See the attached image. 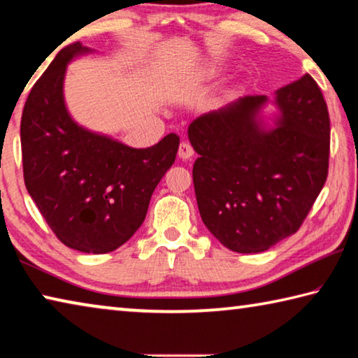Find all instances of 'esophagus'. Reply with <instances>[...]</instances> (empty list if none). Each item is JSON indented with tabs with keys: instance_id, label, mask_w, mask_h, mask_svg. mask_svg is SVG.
<instances>
[{
	"instance_id": "esophagus-1",
	"label": "esophagus",
	"mask_w": 358,
	"mask_h": 358,
	"mask_svg": "<svg viewBox=\"0 0 358 358\" xmlns=\"http://www.w3.org/2000/svg\"><path fill=\"white\" fill-rule=\"evenodd\" d=\"M179 157L182 158V160H190V158L193 157V154H195V150H193L192 145L189 143H185V141H182L179 145Z\"/></svg>"
}]
</instances>
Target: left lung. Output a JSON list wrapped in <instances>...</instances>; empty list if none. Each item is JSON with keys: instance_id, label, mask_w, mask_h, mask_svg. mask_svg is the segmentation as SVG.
<instances>
[{"instance_id": "8db88e82", "label": "left lung", "mask_w": 358, "mask_h": 358, "mask_svg": "<svg viewBox=\"0 0 358 358\" xmlns=\"http://www.w3.org/2000/svg\"><path fill=\"white\" fill-rule=\"evenodd\" d=\"M266 103V95L243 96L189 127L203 224L239 254L296 233L328 174L330 117L311 76L276 90L279 115L269 130L259 119Z\"/></svg>"}]
</instances>
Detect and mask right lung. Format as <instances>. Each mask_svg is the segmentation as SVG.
Returning <instances> with one entry per match:
<instances>
[{
	"mask_svg": "<svg viewBox=\"0 0 358 358\" xmlns=\"http://www.w3.org/2000/svg\"><path fill=\"white\" fill-rule=\"evenodd\" d=\"M90 49L58 52L33 85L20 122L23 179L47 225L68 248L108 254L143 225L150 196L173 166L179 136L133 149L79 127L63 98L66 64Z\"/></svg>",
	"mask_w": 358,
	"mask_h": 358,
	"instance_id": "right-lung-1",
	"label": "right lung"
}]
</instances>
